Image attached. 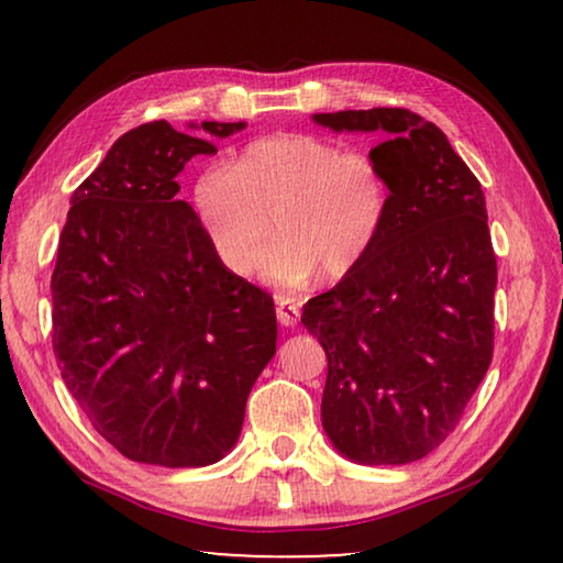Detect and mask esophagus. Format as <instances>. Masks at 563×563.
<instances>
[{
  "label": "esophagus",
  "mask_w": 563,
  "mask_h": 563,
  "mask_svg": "<svg viewBox=\"0 0 563 563\" xmlns=\"http://www.w3.org/2000/svg\"><path fill=\"white\" fill-rule=\"evenodd\" d=\"M275 316H278V322L283 328H295V325H298V320H300V308L295 302L280 298L278 308H275Z\"/></svg>",
  "instance_id": "obj_1"
}]
</instances>
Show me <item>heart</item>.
Here are the masks:
<instances>
[{
    "label": "heart",
    "mask_w": 563,
    "mask_h": 563,
    "mask_svg": "<svg viewBox=\"0 0 563 563\" xmlns=\"http://www.w3.org/2000/svg\"><path fill=\"white\" fill-rule=\"evenodd\" d=\"M194 208L216 258L245 275L261 261L275 288L300 290L322 273L342 280L369 258L389 211L377 161L316 133L255 139L235 164H213L194 184Z\"/></svg>",
    "instance_id": "1"
}]
</instances>
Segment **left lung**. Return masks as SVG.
<instances>
[{"label": "left lung", "mask_w": 563, "mask_h": 563, "mask_svg": "<svg viewBox=\"0 0 563 563\" xmlns=\"http://www.w3.org/2000/svg\"><path fill=\"white\" fill-rule=\"evenodd\" d=\"M332 131H385L383 235L360 268L308 300L328 355L322 427L360 464H407L460 424L494 350L497 258L482 184L444 133L407 109L316 113Z\"/></svg>", "instance_id": "left-lung-1"}]
</instances>
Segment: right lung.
Segmentation results:
<instances>
[{
    "instance_id": "add662e5",
    "label": "right lung",
    "mask_w": 563,
    "mask_h": 563,
    "mask_svg": "<svg viewBox=\"0 0 563 563\" xmlns=\"http://www.w3.org/2000/svg\"><path fill=\"white\" fill-rule=\"evenodd\" d=\"M201 129L151 121L123 133L74 190L52 275L66 389L123 456L170 470L233 450L278 338L271 295L223 268L176 198L188 161L245 121Z\"/></svg>"
}]
</instances>
